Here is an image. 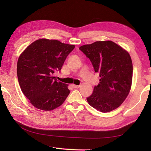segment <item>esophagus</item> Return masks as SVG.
Wrapping results in <instances>:
<instances>
[{
    "label": "esophagus",
    "instance_id": "34e87169",
    "mask_svg": "<svg viewBox=\"0 0 151 151\" xmlns=\"http://www.w3.org/2000/svg\"><path fill=\"white\" fill-rule=\"evenodd\" d=\"M73 86L75 88H78L81 86V85H73Z\"/></svg>",
    "mask_w": 151,
    "mask_h": 151
}]
</instances>
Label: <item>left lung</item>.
<instances>
[{
	"instance_id": "1",
	"label": "left lung",
	"mask_w": 151,
	"mask_h": 151,
	"mask_svg": "<svg viewBox=\"0 0 151 151\" xmlns=\"http://www.w3.org/2000/svg\"><path fill=\"white\" fill-rule=\"evenodd\" d=\"M99 73L100 83L86 98L97 111L108 112L121 105L131 91L132 63L129 53L111 40L96 41L79 48Z\"/></svg>"
}]
</instances>
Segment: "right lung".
Masks as SVG:
<instances>
[{"label":"right lung","instance_id":"add662e5","mask_svg":"<svg viewBox=\"0 0 151 151\" xmlns=\"http://www.w3.org/2000/svg\"><path fill=\"white\" fill-rule=\"evenodd\" d=\"M75 46L57 40H35L19 56L17 76L20 87L35 108L48 111L60 106L70 93L68 85L57 81L60 71Z\"/></svg>","mask_w":151,"mask_h":151}]
</instances>
